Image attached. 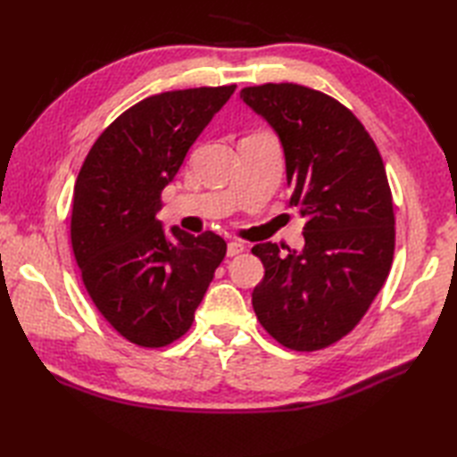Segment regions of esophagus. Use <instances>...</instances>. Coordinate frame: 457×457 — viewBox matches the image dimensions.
I'll return each mask as SVG.
<instances>
[{
	"instance_id": "obj_1",
	"label": "esophagus",
	"mask_w": 457,
	"mask_h": 457,
	"mask_svg": "<svg viewBox=\"0 0 457 457\" xmlns=\"http://www.w3.org/2000/svg\"><path fill=\"white\" fill-rule=\"evenodd\" d=\"M245 251L244 244H237V241H231V244L228 245V257H236V255H241Z\"/></svg>"
}]
</instances>
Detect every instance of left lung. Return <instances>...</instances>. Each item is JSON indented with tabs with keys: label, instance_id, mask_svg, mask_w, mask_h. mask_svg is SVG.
Here are the masks:
<instances>
[{
	"label": "left lung",
	"instance_id": "8db88e82",
	"mask_svg": "<svg viewBox=\"0 0 457 457\" xmlns=\"http://www.w3.org/2000/svg\"><path fill=\"white\" fill-rule=\"evenodd\" d=\"M241 98L285 147L290 204L306 218L304 251L259 244L265 277L251 295L259 324L280 345L316 352L361 322L395 255L393 194L371 135L332 96L300 84H263Z\"/></svg>",
	"mask_w": 457,
	"mask_h": 457
}]
</instances>
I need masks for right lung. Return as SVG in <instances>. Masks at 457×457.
<instances>
[{
    "label": "right lung",
    "instance_id": "1",
    "mask_svg": "<svg viewBox=\"0 0 457 457\" xmlns=\"http://www.w3.org/2000/svg\"><path fill=\"white\" fill-rule=\"evenodd\" d=\"M236 84L149 96L115 118L74 184L71 241L98 312L128 342L157 349L188 332L226 241L213 231L167 236L161 192Z\"/></svg>",
    "mask_w": 457,
    "mask_h": 457
}]
</instances>
